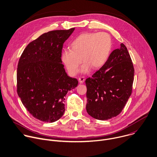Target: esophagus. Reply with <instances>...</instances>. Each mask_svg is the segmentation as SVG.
Instances as JSON below:
<instances>
[{"label":"esophagus","mask_w":157,"mask_h":157,"mask_svg":"<svg viewBox=\"0 0 157 157\" xmlns=\"http://www.w3.org/2000/svg\"><path fill=\"white\" fill-rule=\"evenodd\" d=\"M85 80V78L84 77H80L78 78V82H79L80 83H83L84 82Z\"/></svg>","instance_id":"1"}]
</instances>
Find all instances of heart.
Here are the masks:
<instances>
[{
    "mask_svg": "<svg viewBox=\"0 0 157 157\" xmlns=\"http://www.w3.org/2000/svg\"><path fill=\"white\" fill-rule=\"evenodd\" d=\"M70 47L63 50L61 60L69 72L74 75L78 73L82 60L83 73L89 72L92 67L94 69L102 67L111 52L112 40L106 33H84L72 41Z\"/></svg>",
    "mask_w": 157,
    "mask_h": 157,
    "instance_id": "obj_1",
    "label": "heart"
}]
</instances>
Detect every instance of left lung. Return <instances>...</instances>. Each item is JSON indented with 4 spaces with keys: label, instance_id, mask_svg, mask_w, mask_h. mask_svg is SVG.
<instances>
[{
    "label": "left lung",
    "instance_id": "1",
    "mask_svg": "<svg viewBox=\"0 0 157 157\" xmlns=\"http://www.w3.org/2000/svg\"><path fill=\"white\" fill-rule=\"evenodd\" d=\"M134 75L131 58L121 44L110 53L105 64L85 80L88 113L100 120L119 115L131 94Z\"/></svg>",
    "mask_w": 157,
    "mask_h": 157
}]
</instances>
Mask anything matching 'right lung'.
<instances>
[{
  "label": "right lung",
  "mask_w": 157,
  "mask_h": 157,
  "mask_svg": "<svg viewBox=\"0 0 157 157\" xmlns=\"http://www.w3.org/2000/svg\"><path fill=\"white\" fill-rule=\"evenodd\" d=\"M74 29L43 34L28 45L19 59L18 94L28 111L42 121L53 123L63 115L64 97L78 85L66 73L61 58L63 44Z\"/></svg>",
  "instance_id": "add662e5"
}]
</instances>
